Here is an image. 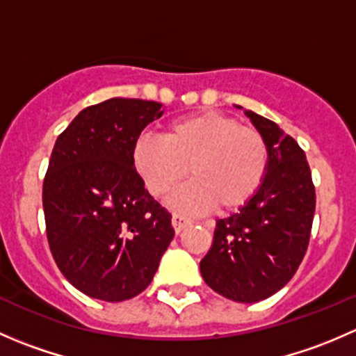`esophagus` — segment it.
Segmentation results:
<instances>
[{
    "instance_id": "obj_1",
    "label": "esophagus",
    "mask_w": 356,
    "mask_h": 356,
    "mask_svg": "<svg viewBox=\"0 0 356 356\" xmlns=\"http://www.w3.org/2000/svg\"><path fill=\"white\" fill-rule=\"evenodd\" d=\"M191 222H193L191 218L186 217V215H182V213H174V215H172V225H174L175 232H181L182 229L188 227V225L191 224Z\"/></svg>"
}]
</instances>
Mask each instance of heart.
I'll use <instances>...</instances> for the list:
<instances>
[{"mask_svg":"<svg viewBox=\"0 0 356 356\" xmlns=\"http://www.w3.org/2000/svg\"><path fill=\"white\" fill-rule=\"evenodd\" d=\"M134 165L156 198L193 179L170 203L179 210L234 211L253 198L267 177L270 149L260 131L224 113L204 111L167 127L163 139L136 143Z\"/></svg>","mask_w":356,"mask_h":356,"instance_id":"1","label":"heart"}]
</instances>
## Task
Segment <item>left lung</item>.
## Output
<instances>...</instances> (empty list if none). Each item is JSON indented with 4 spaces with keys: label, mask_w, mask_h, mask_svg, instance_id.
Masks as SVG:
<instances>
[{
    "label": "left lung",
    "mask_w": 356,
    "mask_h": 356,
    "mask_svg": "<svg viewBox=\"0 0 356 356\" xmlns=\"http://www.w3.org/2000/svg\"><path fill=\"white\" fill-rule=\"evenodd\" d=\"M246 115L268 143L267 177L238 213L217 220L200 270L215 293L257 303L284 288L307 253L315 186L300 145L275 122L253 111Z\"/></svg>",
    "instance_id": "8db88e82"
}]
</instances>
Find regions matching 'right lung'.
Instances as JSON below:
<instances>
[{"label": "right lung", "mask_w": 356, "mask_h": 356, "mask_svg": "<svg viewBox=\"0 0 356 356\" xmlns=\"http://www.w3.org/2000/svg\"><path fill=\"white\" fill-rule=\"evenodd\" d=\"M161 106L132 98L88 106L51 152L42 182L49 250L67 281L96 300L138 296L174 238L172 215L134 167L136 143Z\"/></svg>", "instance_id": "1"}]
</instances>
